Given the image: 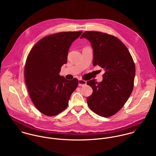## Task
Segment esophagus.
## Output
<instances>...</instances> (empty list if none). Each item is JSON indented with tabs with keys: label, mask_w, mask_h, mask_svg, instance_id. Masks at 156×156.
<instances>
[{
	"label": "esophagus",
	"mask_w": 156,
	"mask_h": 156,
	"mask_svg": "<svg viewBox=\"0 0 156 156\" xmlns=\"http://www.w3.org/2000/svg\"><path fill=\"white\" fill-rule=\"evenodd\" d=\"M86 85H87V82L86 81H85L82 79H79V86L84 87Z\"/></svg>",
	"instance_id": "esophagus-1"
}]
</instances>
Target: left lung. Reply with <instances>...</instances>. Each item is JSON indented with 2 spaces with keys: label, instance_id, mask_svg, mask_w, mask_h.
I'll return each mask as SVG.
<instances>
[{
  "label": "left lung",
  "instance_id": "1",
  "mask_svg": "<svg viewBox=\"0 0 156 156\" xmlns=\"http://www.w3.org/2000/svg\"><path fill=\"white\" fill-rule=\"evenodd\" d=\"M85 38L93 50L94 66L104 68L103 80L87 82L93 90L87 101L89 108L96 114L109 117L124 105L133 88L135 66L126 46L118 38L100 32H85Z\"/></svg>",
  "mask_w": 156,
  "mask_h": 156
}]
</instances>
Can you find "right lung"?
<instances>
[{
  "mask_svg": "<svg viewBox=\"0 0 156 156\" xmlns=\"http://www.w3.org/2000/svg\"><path fill=\"white\" fill-rule=\"evenodd\" d=\"M82 32H64L40 40L29 52L24 68V80L30 97L37 109L47 116L65 110L78 79L61 76L67 62L68 51Z\"/></svg>",
  "mask_w": 156,
  "mask_h": 156,
  "instance_id": "add662e5",
  "label": "right lung"
}]
</instances>
